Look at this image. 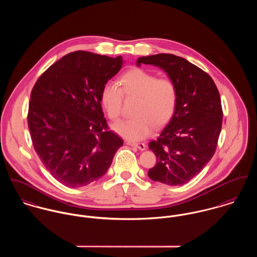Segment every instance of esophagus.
Returning <instances> with one entry per match:
<instances>
[{
	"label": "esophagus",
	"instance_id": "obj_1",
	"mask_svg": "<svg viewBox=\"0 0 257 257\" xmlns=\"http://www.w3.org/2000/svg\"><path fill=\"white\" fill-rule=\"evenodd\" d=\"M128 146H131V147H138L139 149H141V150H145L146 149V145L145 144H143V143H135V142H127L126 143Z\"/></svg>",
	"mask_w": 257,
	"mask_h": 257
}]
</instances>
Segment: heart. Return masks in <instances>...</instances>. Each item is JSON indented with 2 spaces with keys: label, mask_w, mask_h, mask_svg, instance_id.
<instances>
[{
  "label": "heart",
  "mask_w": 257,
  "mask_h": 257,
  "mask_svg": "<svg viewBox=\"0 0 257 257\" xmlns=\"http://www.w3.org/2000/svg\"><path fill=\"white\" fill-rule=\"evenodd\" d=\"M115 83H106L101 91V104L111 120L120 116L123 97L137 98L134 116L115 123L112 128L128 141H141L154 127L165 125L173 116L178 104V88L168 77L157 78L141 68L122 74Z\"/></svg>",
  "instance_id": "heart-1"
}]
</instances>
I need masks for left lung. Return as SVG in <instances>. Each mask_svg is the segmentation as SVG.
<instances>
[{
  "mask_svg": "<svg viewBox=\"0 0 257 257\" xmlns=\"http://www.w3.org/2000/svg\"><path fill=\"white\" fill-rule=\"evenodd\" d=\"M137 64L164 69L178 88L172 118L149 143L156 164L148 170V177L169 186L188 183L215 154L222 123L219 90L209 74L174 54L143 56Z\"/></svg>",
  "mask_w": 257,
  "mask_h": 257,
  "instance_id": "left-lung-1",
  "label": "left lung"
}]
</instances>
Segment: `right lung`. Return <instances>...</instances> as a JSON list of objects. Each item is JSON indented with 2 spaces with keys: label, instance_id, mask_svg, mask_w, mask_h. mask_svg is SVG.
<instances>
[{
  "label": "right lung",
  "instance_id": "add662e5",
  "mask_svg": "<svg viewBox=\"0 0 257 257\" xmlns=\"http://www.w3.org/2000/svg\"><path fill=\"white\" fill-rule=\"evenodd\" d=\"M121 65V56L74 51L49 66L32 90L33 145L47 171L66 187L103 177L123 144L110 131L101 105L103 86Z\"/></svg>",
  "mask_w": 257,
  "mask_h": 257
}]
</instances>
